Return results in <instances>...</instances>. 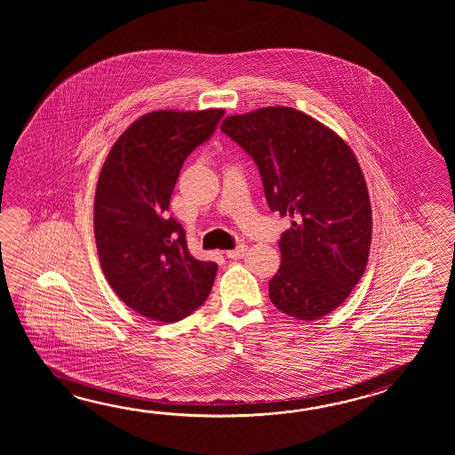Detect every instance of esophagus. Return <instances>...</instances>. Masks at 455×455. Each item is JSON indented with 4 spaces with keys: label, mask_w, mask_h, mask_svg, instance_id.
I'll use <instances>...</instances> for the list:
<instances>
[{
    "label": "esophagus",
    "mask_w": 455,
    "mask_h": 455,
    "mask_svg": "<svg viewBox=\"0 0 455 455\" xmlns=\"http://www.w3.org/2000/svg\"><path fill=\"white\" fill-rule=\"evenodd\" d=\"M245 251H247V245L241 243V245H237L235 249L226 251V257H228V259H242V257L245 255Z\"/></svg>",
    "instance_id": "esophagus-1"
}]
</instances>
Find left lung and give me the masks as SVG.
<instances>
[{"label": "left lung", "instance_id": "left-lung-1", "mask_svg": "<svg viewBox=\"0 0 455 455\" xmlns=\"http://www.w3.org/2000/svg\"><path fill=\"white\" fill-rule=\"evenodd\" d=\"M223 133L260 171L271 212L290 214L270 299L298 320L337 309L368 265L372 214L356 157L335 132L291 107L228 116Z\"/></svg>", "mask_w": 455, "mask_h": 455}]
</instances>
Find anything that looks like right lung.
<instances>
[{
    "label": "right lung",
    "mask_w": 455,
    "mask_h": 455,
    "mask_svg": "<svg viewBox=\"0 0 455 455\" xmlns=\"http://www.w3.org/2000/svg\"><path fill=\"white\" fill-rule=\"evenodd\" d=\"M223 116L221 108L146 114L102 165L94 198L100 267L116 296L148 319H185L213 288L218 265L190 255L182 224L167 212L185 159Z\"/></svg>",
    "instance_id": "obj_1"
}]
</instances>
